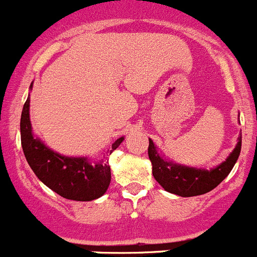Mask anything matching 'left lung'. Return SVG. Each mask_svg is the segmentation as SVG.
<instances>
[{
    "mask_svg": "<svg viewBox=\"0 0 257 257\" xmlns=\"http://www.w3.org/2000/svg\"><path fill=\"white\" fill-rule=\"evenodd\" d=\"M241 152V136L232 153L225 162L218 164L216 168L202 169L181 166L164 158L149 139L148 156L152 162V173L156 181L169 193L192 197V196L205 195L218 186L235 166Z\"/></svg>",
    "mask_w": 257,
    "mask_h": 257,
    "instance_id": "left-lung-1",
    "label": "left lung"
}]
</instances>
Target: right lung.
I'll use <instances>...</instances> for the list:
<instances>
[{"label": "right lung", "instance_id": "right-lung-1", "mask_svg": "<svg viewBox=\"0 0 257 257\" xmlns=\"http://www.w3.org/2000/svg\"><path fill=\"white\" fill-rule=\"evenodd\" d=\"M32 89V84L30 85ZM21 146L26 161L37 178L61 197L73 201H93L101 197L110 183V167L108 157L91 163L86 157H65L47 148L32 134L30 121V95L21 114ZM116 139L108 154L115 151L123 142ZM106 154V156H108Z\"/></svg>", "mask_w": 257, "mask_h": 257}]
</instances>
